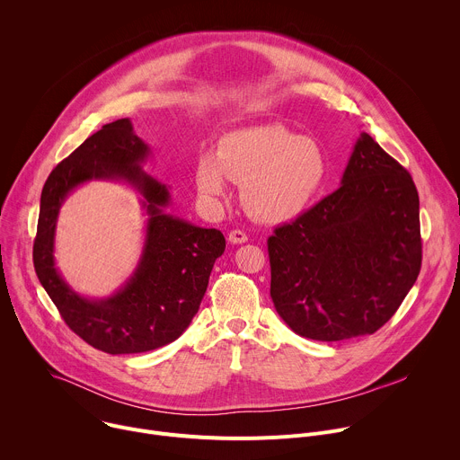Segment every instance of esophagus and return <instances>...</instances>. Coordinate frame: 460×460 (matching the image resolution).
I'll list each match as a JSON object with an SVG mask.
<instances>
[{
	"label": "esophagus",
	"mask_w": 460,
	"mask_h": 460,
	"mask_svg": "<svg viewBox=\"0 0 460 460\" xmlns=\"http://www.w3.org/2000/svg\"><path fill=\"white\" fill-rule=\"evenodd\" d=\"M227 238H229L231 243H243V242H247V234L243 231H240V229H233Z\"/></svg>",
	"instance_id": "1"
}]
</instances>
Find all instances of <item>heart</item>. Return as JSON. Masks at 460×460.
Returning a JSON list of instances; mask_svg holds the SVG:
<instances>
[{"mask_svg":"<svg viewBox=\"0 0 460 460\" xmlns=\"http://www.w3.org/2000/svg\"><path fill=\"white\" fill-rule=\"evenodd\" d=\"M330 176L323 147L293 133L282 123L251 125L231 130L217 156L202 153L194 181L208 200H222L227 178L243 183V202L264 222H284L304 213Z\"/></svg>","mask_w":460,"mask_h":460,"instance_id":"b5f03b06","label":"heart"}]
</instances>
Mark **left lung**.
<instances>
[{
    "mask_svg": "<svg viewBox=\"0 0 460 460\" xmlns=\"http://www.w3.org/2000/svg\"><path fill=\"white\" fill-rule=\"evenodd\" d=\"M268 252L273 304L296 335L322 342L373 335L420 273L411 174L362 133L342 185L277 227Z\"/></svg>",
    "mask_w": 460,
    "mask_h": 460,
    "instance_id": "1",
    "label": "left lung"
}]
</instances>
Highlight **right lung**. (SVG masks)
Wrapping results in <instances>:
<instances>
[{"label": "right lung", "mask_w": 460, "mask_h": 460, "mask_svg": "<svg viewBox=\"0 0 460 460\" xmlns=\"http://www.w3.org/2000/svg\"><path fill=\"white\" fill-rule=\"evenodd\" d=\"M149 153L130 119H116L59 162L41 190L32 249L36 275L65 323L89 346L111 355L146 353L176 341L199 311L215 261L226 251L218 229L196 227L164 211L171 202L167 185L140 165ZM89 179H125L143 194L150 217L137 271L119 292L100 301L75 294L53 266L58 208Z\"/></svg>", "instance_id": "obj_1"}]
</instances>
